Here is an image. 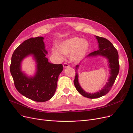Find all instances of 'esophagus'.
Returning <instances> with one entry per match:
<instances>
[{
  "label": "esophagus",
  "mask_w": 133,
  "mask_h": 133,
  "mask_svg": "<svg viewBox=\"0 0 133 133\" xmlns=\"http://www.w3.org/2000/svg\"><path fill=\"white\" fill-rule=\"evenodd\" d=\"M69 64H68L67 63H64L63 64V67H64V68H68V67H69Z\"/></svg>",
  "instance_id": "1"
}]
</instances>
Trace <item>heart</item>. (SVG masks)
Returning <instances> with one entry per match:
<instances>
[{
  "instance_id": "b5f03b06",
  "label": "heart",
  "mask_w": 133,
  "mask_h": 133,
  "mask_svg": "<svg viewBox=\"0 0 133 133\" xmlns=\"http://www.w3.org/2000/svg\"><path fill=\"white\" fill-rule=\"evenodd\" d=\"M89 48V43L83 38L74 37L67 39L59 44L58 49L54 48L52 52L58 59H63L64 55H70V59L74 62L81 61L87 54Z\"/></svg>"
}]
</instances>
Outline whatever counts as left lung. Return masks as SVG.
<instances>
[{
    "mask_svg": "<svg viewBox=\"0 0 133 133\" xmlns=\"http://www.w3.org/2000/svg\"><path fill=\"white\" fill-rule=\"evenodd\" d=\"M95 36L98 43V50L89 54L87 57L97 56H102L105 57L108 61L110 76L109 77L108 82L102 89L94 93H88L85 91L81 87L78 82V70L79 68V65L78 64L76 66V76L74 81L76 89L83 96L90 99L100 98L108 93L112 87L119 72V55L117 50L113 44L107 39L98 36Z\"/></svg>",
    "mask_w": 133,
    "mask_h": 133,
    "instance_id": "8db88e82",
    "label": "left lung"
}]
</instances>
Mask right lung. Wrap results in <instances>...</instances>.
I'll use <instances>...</instances> for the list:
<instances>
[{
	"label": "right lung",
	"mask_w": 133,
	"mask_h": 133,
	"mask_svg": "<svg viewBox=\"0 0 133 133\" xmlns=\"http://www.w3.org/2000/svg\"><path fill=\"white\" fill-rule=\"evenodd\" d=\"M44 37H32L22 42L12 55L10 71L15 88L23 96L37 102H44L54 95L62 64L48 62V54L43 42ZM32 56L36 62V72L33 76H28L21 70L22 61Z\"/></svg>",
	"instance_id": "1"
}]
</instances>
